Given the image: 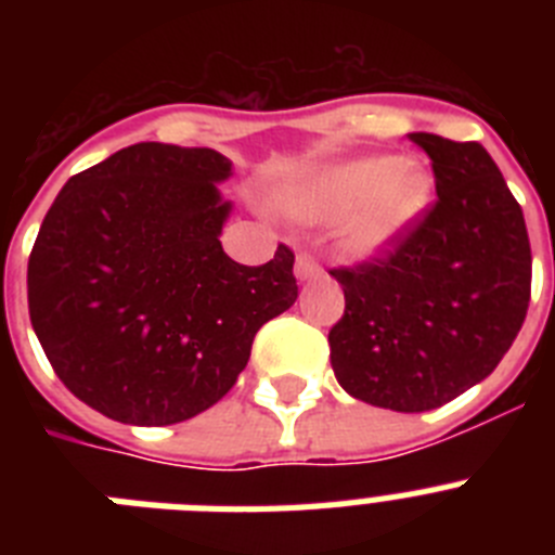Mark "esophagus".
Returning a JSON list of instances; mask_svg holds the SVG:
<instances>
[{
  "mask_svg": "<svg viewBox=\"0 0 555 555\" xmlns=\"http://www.w3.org/2000/svg\"><path fill=\"white\" fill-rule=\"evenodd\" d=\"M294 274H297L300 281H311V278H320L322 267L311 253H300L297 255V263H294Z\"/></svg>",
  "mask_w": 555,
  "mask_h": 555,
  "instance_id": "esophagus-1",
  "label": "esophagus"
}]
</instances>
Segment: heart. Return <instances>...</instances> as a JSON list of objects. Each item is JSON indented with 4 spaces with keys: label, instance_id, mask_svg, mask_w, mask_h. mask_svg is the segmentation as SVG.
Here are the masks:
<instances>
[{
    "label": "heart",
    "instance_id": "heart-1",
    "mask_svg": "<svg viewBox=\"0 0 555 555\" xmlns=\"http://www.w3.org/2000/svg\"><path fill=\"white\" fill-rule=\"evenodd\" d=\"M434 178L414 160L361 155L322 166L283 191V208L308 222L345 219L341 244L356 258L389 253L425 214Z\"/></svg>",
    "mask_w": 555,
    "mask_h": 555
}]
</instances>
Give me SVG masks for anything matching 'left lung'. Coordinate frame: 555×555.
Here are the masks:
<instances>
[{
  "label": "left lung",
  "mask_w": 555,
  "mask_h": 555,
  "mask_svg": "<svg viewBox=\"0 0 555 555\" xmlns=\"http://www.w3.org/2000/svg\"><path fill=\"white\" fill-rule=\"evenodd\" d=\"M409 139L430 158L434 205L389 253L331 269L345 317L327 341L347 395L416 414L473 389L506 356L531 300V242L478 141Z\"/></svg>",
  "instance_id": "left-lung-1"
}]
</instances>
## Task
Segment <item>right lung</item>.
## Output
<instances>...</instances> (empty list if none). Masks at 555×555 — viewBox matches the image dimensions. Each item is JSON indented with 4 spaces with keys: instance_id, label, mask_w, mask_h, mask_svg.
<instances>
[{
    "instance_id": "add662e5",
    "label": "right lung",
    "mask_w": 555,
    "mask_h": 555,
    "mask_svg": "<svg viewBox=\"0 0 555 555\" xmlns=\"http://www.w3.org/2000/svg\"><path fill=\"white\" fill-rule=\"evenodd\" d=\"M230 160L141 141L68 180L27 263L29 322L63 386L125 425H175L233 389L255 333L294 306V253L228 258Z\"/></svg>"
}]
</instances>
